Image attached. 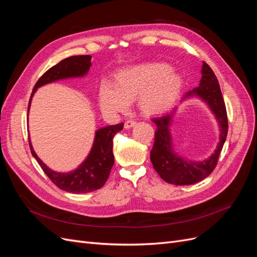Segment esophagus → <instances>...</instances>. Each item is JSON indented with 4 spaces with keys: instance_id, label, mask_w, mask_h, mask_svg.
Returning <instances> with one entry per match:
<instances>
[{
    "instance_id": "obj_1",
    "label": "esophagus",
    "mask_w": 257,
    "mask_h": 257,
    "mask_svg": "<svg viewBox=\"0 0 257 257\" xmlns=\"http://www.w3.org/2000/svg\"><path fill=\"white\" fill-rule=\"evenodd\" d=\"M135 124H136L135 120H127L125 123H124V127H125V128H131V127H133Z\"/></svg>"
}]
</instances>
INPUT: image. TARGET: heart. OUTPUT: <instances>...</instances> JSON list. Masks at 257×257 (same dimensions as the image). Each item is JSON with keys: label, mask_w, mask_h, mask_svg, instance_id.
<instances>
[{"label": "heart", "mask_w": 257, "mask_h": 257, "mask_svg": "<svg viewBox=\"0 0 257 257\" xmlns=\"http://www.w3.org/2000/svg\"><path fill=\"white\" fill-rule=\"evenodd\" d=\"M183 80L165 63H147L124 67L114 75L113 84L102 82L98 89L99 108L107 115L124 111L130 100L147 114L169 109L179 95Z\"/></svg>", "instance_id": "b5f03b06"}]
</instances>
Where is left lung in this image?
<instances>
[{"mask_svg":"<svg viewBox=\"0 0 257 257\" xmlns=\"http://www.w3.org/2000/svg\"><path fill=\"white\" fill-rule=\"evenodd\" d=\"M191 96H198L203 99L214 113L220 125V143L217 144L214 153L205 161L195 162L184 160L175 153L169 131L176 108L172 112L153 118L152 121L157 124V131H155L150 160L154 169L163 180L175 185L194 184L204 180L211 174L217 164V160L228 132L226 107H225L219 81L212 69L205 62H203V67H201L199 87L186 93L183 99Z\"/></svg>","mask_w":257,"mask_h":257,"instance_id":"left-lung-1","label":"left lung"}]
</instances>
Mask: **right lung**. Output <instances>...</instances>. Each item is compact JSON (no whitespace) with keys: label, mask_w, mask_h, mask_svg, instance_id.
<instances>
[{"label":"right lung","mask_w":257,"mask_h":257,"mask_svg":"<svg viewBox=\"0 0 257 257\" xmlns=\"http://www.w3.org/2000/svg\"><path fill=\"white\" fill-rule=\"evenodd\" d=\"M91 58V56L69 57L49 68L35 84L32 94H31L28 112L30 109L31 99H32L37 88L60 79L84 76L90 69ZM123 123H119L115 125H109L97 130L95 132L94 143H93L92 149L87 159L81 163L78 168H76L71 173H57L47 167V165H45L43 161L36 155L32 144L29 139L31 153L40 164L44 173L59 189L76 194L89 193L102 188L109 177L114 163L112 139L113 136L123 128Z\"/></svg>","instance_id":"right-lung-1"}]
</instances>
